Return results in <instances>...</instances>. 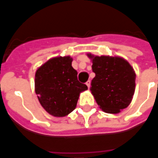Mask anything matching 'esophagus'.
I'll list each match as a JSON object with an SVG mask.
<instances>
[{
    "label": "esophagus",
    "mask_w": 158,
    "mask_h": 158,
    "mask_svg": "<svg viewBox=\"0 0 158 158\" xmlns=\"http://www.w3.org/2000/svg\"><path fill=\"white\" fill-rule=\"evenodd\" d=\"M85 84H86V85H87V87H88V88L89 89V87H90V81H89V80H88V81H87Z\"/></svg>",
    "instance_id": "esophagus-1"
}]
</instances>
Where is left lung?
<instances>
[{
  "label": "left lung",
  "instance_id": "8db88e82",
  "mask_svg": "<svg viewBox=\"0 0 158 158\" xmlns=\"http://www.w3.org/2000/svg\"><path fill=\"white\" fill-rule=\"evenodd\" d=\"M96 73L90 91L100 108L116 114L129 106L135 89V73L125 59L119 56L87 54Z\"/></svg>",
  "mask_w": 158,
  "mask_h": 158
}]
</instances>
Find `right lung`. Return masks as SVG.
Here are the masks:
<instances>
[{"instance_id":"obj_1","label":"right lung","mask_w":158,"mask_h":158,"mask_svg":"<svg viewBox=\"0 0 158 158\" xmlns=\"http://www.w3.org/2000/svg\"><path fill=\"white\" fill-rule=\"evenodd\" d=\"M69 56L48 60L37 69L35 89L43 108L52 116L65 117L75 109L79 94L88 89L79 82Z\"/></svg>"}]
</instances>
